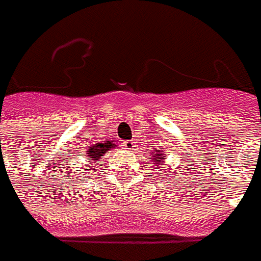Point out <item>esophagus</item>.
I'll list each match as a JSON object with an SVG mask.
<instances>
[{
    "label": "esophagus",
    "mask_w": 261,
    "mask_h": 261,
    "mask_svg": "<svg viewBox=\"0 0 261 261\" xmlns=\"http://www.w3.org/2000/svg\"><path fill=\"white\" fill-rule=\"evenodd\" d=\"M123 147L126 149V150H135V142L134 140H125L123 143Z\"/></svg>",
    "instance_id": "1"
}]
</instances>
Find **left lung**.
I'll list each match as a JSON object with an SVG mask.
<instances>
[{"instance_id":"1","label":"left lung","mask_w":261,"mask_h":261,"mask_svg":"<svg viewBox=\"0 0 261 261\" xmlns=\"http://www.w3.org/2000/svg\"><path fill=\"white\" fill-rule=\"evenodd\" d=\"M150 156H151V162H153V164H156V166L162 164V160H163V159H166V156H164V154H162V153H156V151H151ZM162 166H163V164H162ZM160 170H159V171H160Z\"/></svg>"}]
</instances>
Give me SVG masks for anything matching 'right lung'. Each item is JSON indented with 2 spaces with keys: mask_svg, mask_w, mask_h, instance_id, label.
<instances>
[{
  "mask_svg": "<svg viewBox=\"0 0 261 261\" xmlns=\"http://www.w3.org/2000/svg\"><path fill=\"white\" fill-rule=\"evenodd\" d=\"M114 147H115V145H114L112 142L95 143V145H92L91 147H88V149H87L86 159L87 160H90V166H92L94 163H97L98 160L104 156L107 151L111 150V149H114Z\"/></svg>",
  "mask_w": 261,
  "mask_h": 261,
  "instance_id": "add662e5",
  "label": "right lung"
}]
</instances>
